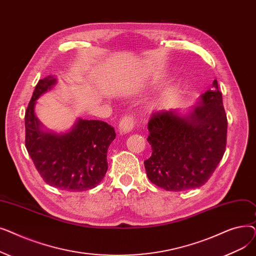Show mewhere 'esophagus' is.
<instances>
[{
    "label": "esophagus",
    "instance_id": "1",
    "mask_svg": "<svg viewBox=\"0 0 256 256\" xmlns=\"http://www.w3.org/2000/svg\"><path fill=\"white\" fill-rule=\"evenodd\" d=\"M135 126V120L132 115H124L119 121V130L120 132H128Z\"/></svg>",
    "mask_w": 256,
    "mask_h": 256
}]
</instances>
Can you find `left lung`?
I'll use <instances>...</instances> for the list:
<instances>
[{"instance_id": "left-lung-1", "label": "left lung", "mask_w": 256, "mask_h": 256, "mask_svg": "<svg viewBox=\"0 0 256 256\" xmlns=\"http://www.w3.org/2000/svg\"><path fill=\"white\" fill-rule=\"evenodd\" d=\"M152 156L144 160L148 180L166 191L204 186L225 152L227 117L217 80L186 115L158 110L148 121Z\"/></svg>"}]
</instances>
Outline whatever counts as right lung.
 Segmentation results:
<instances>
[{
	"label": "right lung",
	"mask_w": 256,
	"mask_h": 256,
	"mask_svg": "<svg viewBox=\"0 0 256 256\" xmlns=\"http://www.w3.org/2000/svg\"><path fill=\"white\" fill-rule=\"evenodd\" d=\"M57 83L39 80L24 114L26 148L44 180L57 189L80 192L96 188L108 170L106 152L114 128L100 120L78 118L70 132L48 130L35 115L36 100Z\"/></svg>",
	"instance_id": "obj_1"
}]
</instances>
